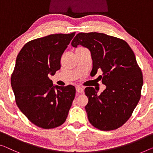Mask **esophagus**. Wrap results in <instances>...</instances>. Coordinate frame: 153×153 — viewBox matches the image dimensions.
Instances as JSON below:
<instances>
[{"label": "esophagus", "instance_id": "1", "mask_svg": "<svg viewBox=\"0 0 153 153\" xmlns=\"http://www.w3.org/2000/svg\"><path fill=\"white\" fill-rule=\"evenodd\" d=\"M76 91L78 93H82L83 92V88L79 86H76Z\"/></svg>", "mask_w": 153, "mask_h": 153}]
</instances>
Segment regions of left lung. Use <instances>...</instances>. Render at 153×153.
<instances>
[{
    "instance_id": "left-lung-1",
    "label": "left lung",
    "mask_w": 153,
    "mask_h": 153,
    "mask_svg": "<svg viewBox=\"0 0 153 153\" xmlns=\"http://www.w3.org/2000/svg\"><path fill=\"white\" fill-rule=\"evenodd\" d=\"M79 45L89 49L92 71L102 70L100 79L106 86L100 95L93 87L84 89L88 121L101 131L117 129L131 117L141 97L143 76L135 53L126 41L102 33H77L71 45Z\"/></svg>"
}]
</instances>
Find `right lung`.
Wrapping results in <instances>:
<instances>
[{"label":"right lung","instance_id":"add662e5","mask_svg":"<svg viewBox=\"0 0 153 153\" xmlns=\"http://www.w3.org/2000/svg\"><path fill=\"white\" fill-rule=\"evenodd\" d=\"M75 33L31 40L17 56L11 77L16 102L28 120L42 128L61 126L76 95L75 86H53L48 77L60 69L61 57Z\"/></svg>","mask_w":153,"mask_h":153}]
</instances>
